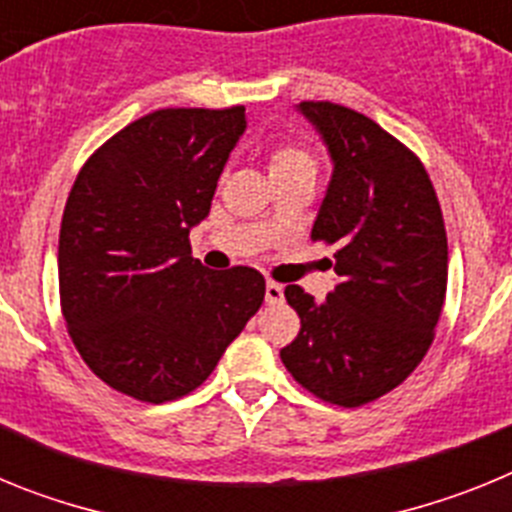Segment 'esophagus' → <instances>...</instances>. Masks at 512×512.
Returning <instances> with one entry per match:
<instances>
[{
    "mask_svg": "<svg viewBox=\"0 0 512 512\" xmlns=\"http://www.w3.org/2000/svg\"><path fill=\"white\" fill-rule=\"evenodd\" d=\"M266 302L269 305H279L284 302V287L277 282H266Z\"/></svg>",
    "mask_w": 512,
    "mask_h": 512,
    "instance_id": "esophagus-1",
    "label": "esophagus"
}]
</instances>
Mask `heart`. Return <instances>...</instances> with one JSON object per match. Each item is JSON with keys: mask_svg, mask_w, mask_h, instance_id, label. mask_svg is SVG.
<instances>
[{"mask_svg": "<svg viewBox=\"0 0 512 512\" xmlns=\"http://www.w3.org/2000/svg\"><path fill=\"white\" fill-rule=\"evenodd\" d=\"M269 171L271 176L292 174V171H315V156L297 140H282L271 148Z\"/></svg>", "mask_w": 512, "mask_h": 512, "instance_id": "b5f03b06", "label": "heart"}]
</instances>
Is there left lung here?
<instances>
[{"mask_svg": "<svg viewBox=\"0 0 512 512\" xmlns=\"http://www.w3.org/2000/svg\"><path fill=\"white\" fill-rule=\"evenodd\" d=\"M333 158L312 241L333 246L336 289L315 302L284 289L300 333L279 351L307 392L359 408L402 384L428 354L449 282L446 225L431 176L372 117L333 102H302Z\"/></svg>", "mask_w": 512, "mask_h": 512, "instance_id": "obj_1", "label": "left lung"}]
</instances>
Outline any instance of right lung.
Segmentation results:
<instances>
[{"mask_svg":"<svg viewBox=\"0 0 512 512\" xmlns=\"http://www.w3.org/2000/svg\"><path fill=\"white\" fill-rule=\"evenodd\" d=\"M246 107H166L104 140L76 174L58 235L61 312L84 364L140 402L205 382L264 302L256 269L192 259Z\"/></svg>","mask_w":512,"mask_h":512,"instance_id":"right-lung-1","label":"right lung"}]
</instances>
